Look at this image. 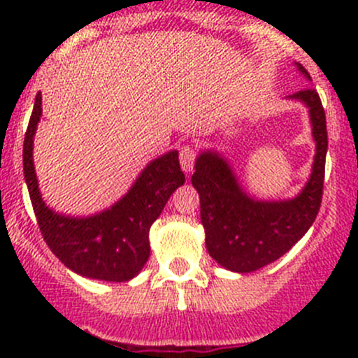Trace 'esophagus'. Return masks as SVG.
<instances>
[{
  "label": "esophagus",
  "instance_id": "esophagus-1",
  "mask_svg": "<svg viewBox=\"0 0 358 358\" xmlns=\"http://www.w3.org/2000/svg\"><path fill=\"white\" fill-rule=\"evenodd\" d=\"M196 147L189 145H182L178 149V157H180V164H182V169L185 173H190L194 169V164H196Z\"/></svg>",
  "mask_w": 358,
  "mask_h": 358
}]
</instances>
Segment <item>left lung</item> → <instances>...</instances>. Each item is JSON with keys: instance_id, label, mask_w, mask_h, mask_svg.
Instances as JSON below:
<instances>
[{"instance_id": "left-lung-1", "label": "left lung", "mask_w": 358, "mask_h": 358, "mask_svg": "<svg viewBox=\"0 0 358 358\" xmlns=\"http://www.w3.org/2000/svg\"><path fill=\"white\" fill-rule=\"evenodd\" d=\"M298 67L308 76L305 67ZM292 99L308 106L317 142L312 176L296 199L255 201L237 185L218 154L204 152L196 162L192 185L199 192L206 248L215 262L234 272H255L286 255L312 227L320 209L327 154L326 110L315 88L299 90Z\"/></svg>"}]
</instances>
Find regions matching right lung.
<instances>
[{"label":"right lung","mask_w":358,"mask_h":358,"mask_svg":"<svg viewBox=\"0 0 358 358\" xmlns=\"http://www.w3.org/2000/svg\"><path fill=\"white\" fill-rule=\"evenodd\" d=\"M41 115V93L24 138V175L39 232L53 255L90 279L124 282L133 279L149 259V230L159 218L169 196L183 185L178 152L150 162L133 189L117 204L90 218H69L45 206L38 190L32 164V136Z\"/></svg>","instance_id":"add662e5"}]
</instances>
